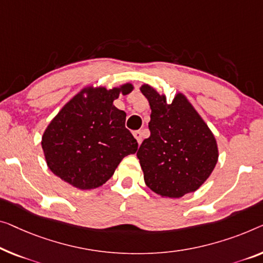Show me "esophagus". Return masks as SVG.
Instances as JSON below:
<instances>
[{
    "label": "esophagus",
    "instance_id": "obj_1",
    "mask_svg": "<svg viewBox=\"0 0 263 263\" xmlns=\"http://www.w3.org/2000/svg\"><path fill=\"white\" fill-rule=\"evenodd\" d=\"M133 136H135V138L137 139V142H138L139 145L142 144V138H143V133L142 132H140V131L133 132Z\"/></svg>",
    "mask_w": 263,
    "mask_h": 263
}]
</instances>
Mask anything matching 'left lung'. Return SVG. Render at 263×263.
Here are the masks:
<instances>
[{
  "label": "left lung",
  "instance_id": "obj_1",
  "mask_svg": "<svg viewBox=\"0 0 263 263\" xmlns=\"http://www.w3.org/2000/svg\"><path fill=\"white\" fill-rule=\"evenodd\" d=\"M140 91L151 107V135L137 152L145 184L170 198L196 191L217 163L216 139L183 94L167 104L151 86L143 85Z\"/></svg>",
  "mask_w": 263,
  "mask_h": 263
}]
</instances>
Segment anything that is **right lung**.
Returning <instances> with one entry per match:
<instances>
[{
  "label": "right lung",
  "mask_w": 263,
  "mask_h": 263,
  "mask_svg": "<svg viewBox=\"0 0 263 263\" xmlns=\"http://www.w3.org/2000/svg\"><path fill=\"white\" fill-rule=\"evenodd\" d=\"M132 89L131 84L84 88L61 108L41 142L54 175L79 189H96L112 177L124 157L135 154L138 143L125 127L126 113L113 105L119 93Z\"/></svg>",
  "instance_id": "add662e5"
}]
</instances>
